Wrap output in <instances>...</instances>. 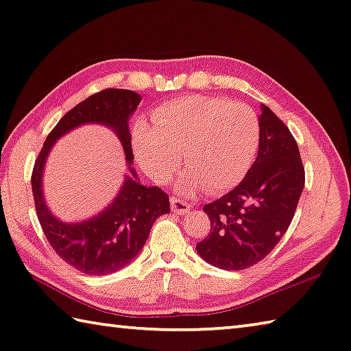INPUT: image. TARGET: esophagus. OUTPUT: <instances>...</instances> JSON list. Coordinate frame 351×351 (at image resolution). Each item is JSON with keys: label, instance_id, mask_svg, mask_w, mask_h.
<instances>
[{"label": "esophagus", "instance_id": "34e87169", "mask_svg": "<svg viewBox=\"0 0 351 351\" xmlns=\"http://www.w3.org/2000/svg\"><path fill=\"white\" fill-rule=\"evenodd\" d=\"M171 210H173L174 214H180L184 215L191 209V204L186 203L182 198H177V197H171Z\"/></svg>", "mask_w": 351, "mask_h": 351}]
</instances>
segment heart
Wrapping results in <instances>:
<instances>
[{
	"instance_id": "b5f03b06",
	"label": "heart",
	"mask_w": 351,
	"mask_h": 351,
	"mask_svg": "<svg viewBox=\"0 0 351 351\" xmlns=\"http://www.w3.org/2000/svg\"><path fill=\"white\" fill-rule=\"evenodd\" d=\"M153 128L137 125L134 153L145 173L158 182L174 174L180 154L189 168L183 186L206 184L220 193L246 176L260 145V122L247 105L226 97L193 95L158 107Z\"/></svg>"
}]
</instances>
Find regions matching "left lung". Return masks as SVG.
Wrapping results in <instances>:
<instances>
[{
	"label": "left lung",
	"mask_w": 351,
	"mask_h": 351,
	"mask_svg": "<svg viewBox=\"0 0 351 351\" xmlns=\"http://www.w3.org/2000/svg\"><path fill=\"white\" fill-rule=\"evenodd\" d=\"M261 110L254 165L238 186L203 208L210 230L195 249L224 270L247 269L272 252L292 223L306 182L295 137L272 110Z\"/></svg>",
	"instance_id": "1"
}]
</instances>
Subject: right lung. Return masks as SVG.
I'll list each match as a JSON object with an SVG mask.
<instances>
[{
	"mask_svg": "<svg viewBox=\"0 0 351 351\" xmlns=\"http://www.w3.org/2000/svg\"><path fill=\"white\" fill-rule=\"evenodd\" d=\"M141 95L131 90L107 88L91 95L56 123L32 173V193L38 220L53 250L71 267L87 275H107L122 269L141 252L158 217L169 213V197L157 186L138 182L133 163L128 117L141 104ZM84 123H102L121 138L132 176L115 200L96 217L81 223H64L48 213L42 197V171L49 149L57 138Z\"/></svg>",
	"mask_w": 351,
	"mask_h": 351,
	"instance_id": "right-lung-1",
	"label": "right lung"
}]
</instances>
